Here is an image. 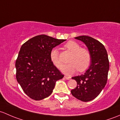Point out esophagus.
Wrapping results in <instances>:
<instances>
[{"label": "esophagus", "mask_w": 120, "mask_h": 120, "mask_svg": "<svg viewBox=\"0 0 120 120\" xmlns=\"http://www.w3.org/2000/svg\"><path fill=\"white\" fill-rule=\"evenodd\" d=\"M64 77H65V78L66 79V80H70V77H68V76H65Z\"/></svg>", "instance_id": "34e87169"}]
</instances>
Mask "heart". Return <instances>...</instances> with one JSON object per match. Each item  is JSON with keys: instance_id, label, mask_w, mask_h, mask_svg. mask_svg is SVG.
Returning <instances> with one entry per match:
<instances>
[{"instance_id": "obj_1", "label": "heart", "mask_w": 120, "mask_h": 120, "mask_svg": "<svg viewBox=\"0 0 120 120\" xmlns=\"http://www.w3.org/2000/svg\"><path fill=\"white\" fill-rule=\"evenodd\" d=\"M65 48L72 53L69 60L70 64L63 66V62L60 58L59 52L56 49H52L50 53V58L53 65L66 75H72L77 70L80 72L85 71L90 65L91 54L87 49L81 47L77 42L70 41L65 44Z\"/></svg>"}]
</instances>
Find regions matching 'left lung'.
<instances>
[{"label": "left lung", "instance_id": "obj_1", "mask_svg": "<svg viewBox=\"0 0 120 120\" xmlns=\"http://www.w3.org/2000/svg\"><path fill=\"white\" fill-rule=\"evenodd\" d=\"M75 38L87 45L91 54V64L83 75L71 77L77 85L71 93L79 100L88 102L97 97L105 87L109 70L108 55L104 45L98 40L88 36Z\"/></svg>", "mask_w": 120, "mask_h": 120}]
</instances>
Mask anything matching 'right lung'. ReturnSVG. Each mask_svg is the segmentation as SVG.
<instances>
[{
    "instance_id": "obj_1",
    "label": "right lung",
    "mask_w": 120,
    "mask_h": 120,
    "mask_svg": "<svg viewBox=\"0 0 120 120\" xmlns=\"http://www.w3.org/2000/svg\"><path fill=\"white\" fill-rule=\"evenodd\" d=\"M66 40L45 34L23 43L15 62L16 79L29 98L40 101L49 97L57 80L64 75L51 62L50 51Z\"/></svg>"
}]
</instances>
